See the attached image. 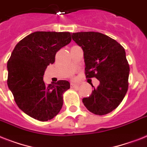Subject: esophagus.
<instances>
[{"mask_svg":"<svg viewBox=\"0 0 147 147\" xmlns=\"http://www.w3.org/2000/svg\"><path fill=\"white\" fill-rule=\"evenodd\" d=\"M78 84H74V83H71V84H70V87H71V88H78Z\"/></svg>","mask_w":147,"mask_h":147,"instance_id":"1","label":"esophagus"}]
</instances>
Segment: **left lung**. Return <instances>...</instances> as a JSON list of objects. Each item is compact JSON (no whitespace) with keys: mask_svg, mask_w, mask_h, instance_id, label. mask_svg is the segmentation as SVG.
I'll list each match as a JSON object with an SVG mask.
<instances>
[{"mask_svg":"<svg viewBox=\"0 0 147 147\" xmlns=\"http://www.w3.org/2000/svg\"><path fill=\"white\" fill-rule=\"evenodd\" d=\"M72 39L84 51L85 76L100 81L92 94L82 102L90 113L103 115L123 100L128 89L129 64L125 49L115 40L100 32L72 33Z\"/></svg>","mask_w":147,"mask_h":147,"instance_id":"obj_1","label":"left lung"}]
</instances>
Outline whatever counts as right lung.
<instances>
[{
    "instance_id": "1",
    "label": "right lung",
    "mask_w": 147,
    "mask_h": 147,
    "mask_svg": "<svg viewBox=\"0 0 147 147\" xmlns=\"http://www.w3.org/2000/svg\"><path fill=\"white\" fill-rule=\"evenodd\" d=\"M69 32H35L20 40L7 62V85L18 107L34 119L47 121L59 113L69 82L46 86L45 71L58 51L71 42Z\"/></svg>"
}]
</instances>
